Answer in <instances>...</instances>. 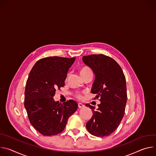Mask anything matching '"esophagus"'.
<instances>
[{
  "instance_id": "34e87169",
  "label": "esophagus",
  "mask_w": 156,
  "mask_h": 156,
  "mask_svg": "<svg viewBox=\"0 0 156 156\" xmlns=\"http://www.w3.org/2000/svg\"><path fill=\"white\" fill-rule=\"evenodd\" d=\"M84 107H85V105L83 104H82V103H78V107L79 108H83Z\"/></svg>"
}]
</instances>
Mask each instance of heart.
Segmentation results:
<instances>
[{"label":"heart","instance_id":"b5f03b06","mask_svg":"<svg viewBox=\"0 0 156 156\" xmlns=\"http://www.w3.org/2000/svg\"><path fill=\"white\" fill-rule=\"evenodd\" d=\"M90 71H92L91 69H90V68H89V67H83V68L81 69V70H80V74H81V76H82V75H83V74H85V73H88V72H90ZM77 97L80 98L82 97V96H81L80 94H77Z\"/></svg>","mask_w":156,"mask_h":156}]
</instances>
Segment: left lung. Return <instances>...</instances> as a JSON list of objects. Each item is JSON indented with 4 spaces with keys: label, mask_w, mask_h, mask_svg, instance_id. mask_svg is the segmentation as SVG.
Masks as SVG:
<instances>
[{
    "label": "left lung",
    "mask_w": 156,
    "mask_h": 156,
    "mask_svg": "<svg viewBox=\"0 0 156 156\" xmlns=\"http://www.w3.org/2000/svg\"><path fill=\"white\" fill-rule=\"evenodd\" d=\"M83 62L92 69L95 80L91 92L99 98L98 108L85 104L93 111L86 124L88 131L97 137L110 135L118 127L123 118L127 101L126 79L122 69L112 58L103 55H92L82 58Z\"/></svg>",
    "instance_id": "obj_1"
}]
</instances>
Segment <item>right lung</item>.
<instances>
[{
  "mask_svg": "<svg viewBox=\"0 0 156 156\" xmlns=\"http://www.w3.org/2000/svg\"><path fill=\"white\" fill-rule=\"evenodd\" d=\"M76 58L47 57L38 60L28 76L24 105L31 125L44 136L61 133L69 117L77 110L76 101H55L56 90L65 85L69 69Z\"/></svg>",
  "mask_w": 156,
  "mask_h": 156,
  "instance_id": "right-lung-1",
  "label": "right lung"
}]
</instances>
